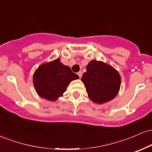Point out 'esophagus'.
Segmentation results:
<instances>
[{
	"mask_svg": "<svg viewBox=\"0 0 152 152\" xmlns=\"http://www.w3.org/2000/svg\"><path fill=\"white\" fill-rule=\"evenodd\" d=\"M77 74L78 75V76H79V78H81L82 77V75H83V73H82V71H78Z\"/></svg>",
	"mask_w": 152,
	"mask_h": 152,
	"instance_id": "obj_1",
	"label": "esophagus"
}]
</instances>
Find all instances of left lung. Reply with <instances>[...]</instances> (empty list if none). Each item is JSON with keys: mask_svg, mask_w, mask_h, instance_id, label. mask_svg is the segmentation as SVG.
I'll use <instances>...</instances> for the list:
<instances>
[{"mask_svg": "<svg viewBox=\"0 0 152 152\" xmlns=\"http://www.w3.org/2000/svg\"><path fill=\"white\" fill-rule=\"evenodd\" d=\"M81 81L92 102L104 104L118 94L121 77L112 66L94 60L86 66V72L83 74Z\"/></svg>", "mask_w": 152, "mask_h": 152, "instance_id": "left-lung-1", "label": "left lung"}]
</instances>
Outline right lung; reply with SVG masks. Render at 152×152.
<instances>
[{
	"label": "right lung",
	"instance_id": "obj_1",
	"mask_svg": "<svg viewBox=\"0 0 152 152\" xmlns=\"http://www.w3.org/2000/svg\"><path fill=\"white\" fill-rule=\"evenodd\" d=\"M78 78L69 66H64L57 58L38 67L34 75V84L40 96L56 101L66 91L70 82Z\"/></svg>",
	"mask_w": 152,
	"mask_h": 152
}]
</instances>
